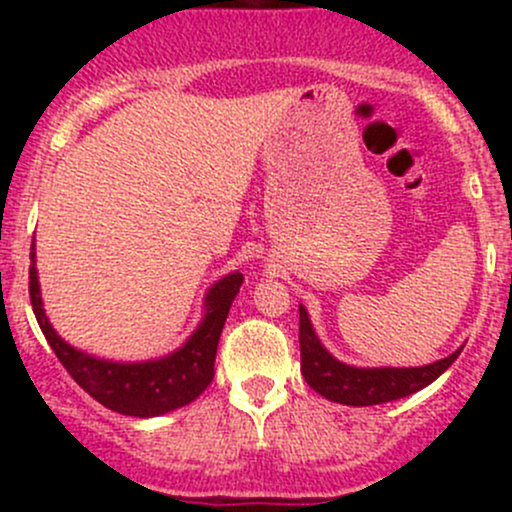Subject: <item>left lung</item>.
Here are the masks:
<instances>
[{"label": "left lung", "mask_w": 512, "mask_h": 512, "mask_svg": "<svg viewBox=\"0 0 512 512\" xmlns=\"http://www.w3.org/2000/svg\"><path fill=\"white\" fill-rule=\"evenodd\" d=\"M298 313H301L298 342H301V370L305 383L313 387L317 395L330 399V402L346 404V407H373V404L395 402V399L414 395L440 378L462 351L460 346L450 356L416 368L349 366L325 349V344L315 334L305 305H298Z\"/></svg>", "instance_id": "8db88e82"}]
</instances>
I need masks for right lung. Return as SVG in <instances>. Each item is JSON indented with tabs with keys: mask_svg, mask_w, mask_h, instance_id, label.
<instances>
[{
	"mask_svg": "<svg viewBox=\"0 0 512 512\" xmlns=\"http://www.w3.org/2000/svg\"><path fill=\"white\" fill-rule=\"evenodd\" d=\"M240 284H243L240 272H231L214 281L204 296V317L199 320L197 330L170 354L149 358V361H110V358H98L76 349L55 332L45 315L43 296H40L35 240L31 245L28 291H31L35 320L52 351L76 380V385L84 387L96 402L134 419L168 414L195 402L207 390L214 378V358L223 322H226L233 298L238 296Z\"/></svg>",
	"mask_w": 512,
	"mask_h": 512,
	"instance_id": "add662e5",
	"label": "right lung"
}]
</instances>
